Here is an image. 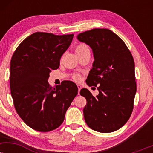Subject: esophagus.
Returning <instances> with one entry per match:
<instances>
[{
	"label": "esophagus",
	"instance_id": "1",
	"mask_svg": "<svg viewBox=\"0 0 153 153\" xmlns=\"http://www.w3.org/2000/svg\"><path fill=\"white\" fill-rule=\"evenodd\" d=\"M77 85V88H78V94H79V92H80V91H81V85H79V84H77L76 85Z\"/></svg>",
	"mask_w": 153,
	"mask_h": 153
}]
</instances>
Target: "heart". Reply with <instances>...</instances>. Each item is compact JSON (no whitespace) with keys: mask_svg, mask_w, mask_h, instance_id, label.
<instances>
[{"mask_svg":"<svg viewBox=\"0 0 153 153\" xmlns=\"http://www.w3.org/2000/svg\"><path fill=\"white\" fill-rule=\"evenodd\" d=\"M85 49H89L88 47V46L84 45V44H80V45H79L76 47V49H75V52H76V53H80V52L84 51V50H85ZM73 77H74V79H75V80L78 81V80H79V79H80L81 76L78 74H76L74 75V76H73Z\"/></svg>","mask_w":153,"mask_h":153,"instance_id":"b5f03b06","label":"heart"}]
</instances>
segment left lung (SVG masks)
<instances>
[{"label":"left lung","instance_id":"8db88e82","mask_svg":"<svg viewBox=\"0 0 153 153\" xmlns=\"http://www.w3.org/2000/svg\"><path fill=\"white\" fill-rule=\"evenodd\" d=\"M93 50V68L86 79L89 86H97L94 97L88 89L81 90L86 105L83 116L93 130L109 133L118 130L129 120L134 108L137 84L134 61L123 39L111 30L94 28L77 35Z\"/></svg>","mask_w":153,"mask_h":153}]
</instances>
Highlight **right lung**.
<instances>
[{"label": "right lung", "mask_w": 153, "mask_h": 153, "mask_svg": "<svg viewBox=\"0 0 153 153\" xmlns=\"http://www.w3.org/2000/svg\"><path fill=\"white\" fill-rule=\"evenodd\" d=\"M73 37L35 33L12 55L10 85L14 107L24 122L35 130L46 132L58 128L78 93L72 81H65L56 88L47 81L51 70L59 68L60 58Z\"/></svg>", "instance_id": "add662e5"}]
</instances>
